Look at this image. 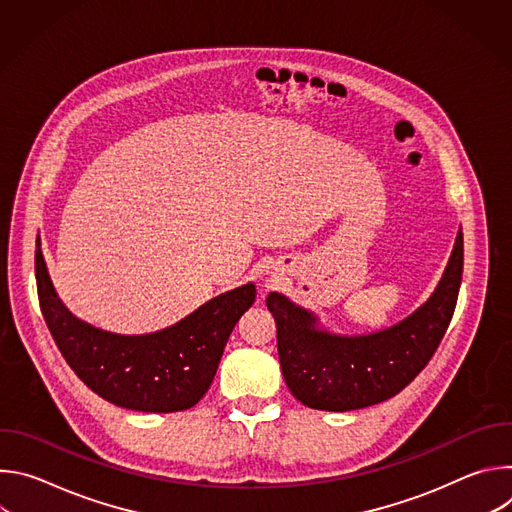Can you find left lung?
<instances>
[{"instance_id":"1","label":"left lung","mask_w":512,"mask_h":512,"mask_svg":"<svg viewBox=\"0 0 512 512\" xmlns=\"http://www.w3.org/2000/svg\"><path fill=\"white\" fill-rule=\"evenodd\" d=\"M464 269L462 229L440 283L401 322L369 334H336L314 312L271 291L281 373L291 395L320 411L371 407L403 391L440 346L458 302Z\"/></svg>"}]
</instances>
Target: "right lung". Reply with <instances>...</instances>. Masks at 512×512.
<instances>
[{
	"label": "right lung",
	"mask_w": 512,
	"mask_h": 512,
	"mask_svg": "<svg viewBox=\"0 0 512 512\" xmlns=\"http://www.w3.org/2000/svg\"><path fill=\"white\" fill-rule=\"evenodd\" d=\"M36 283L46 326L77 377L105 401L133 411L174 413L208 391L227 340L255 302L245 283L150 334H115L79 320L58 298L36 243Z\"/></svg>",
	"instance_id": "obj_1"
}]
</instances>
